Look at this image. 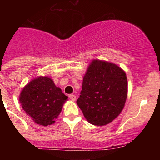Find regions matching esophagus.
Segmentation results:
<instances>
[{"instance_id": "1", "label": "esophagus", "mask_w": 160, "mask_h": 160, "mask_svg": "<svg viewBox=\"0 0 160 160\" xmlns=\"http://www.w3.org/2000/svg\"><path fill=\"white\" fill-rule=\"evenodd\" d=\"M69 98H70L72 101H76V100H77V97L74 94H70L69 95Z\"/></svg>"}]
</instances>
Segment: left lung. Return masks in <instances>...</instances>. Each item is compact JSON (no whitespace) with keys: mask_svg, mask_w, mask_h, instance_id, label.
Listing matches in <instances>:
<instances>
[{"mask_svg":"<svg viewBox=\"0 0 160 160\" xmlns=\"http://www.w3.org/2000/svg\"><path fill=\"white\" fill-rule=\"evenodd\" d=\"M128 93L126 74L115 64L93 60L83 77L77 104L87 120L105 125L119 115Z\"/></svg>","mask_w":160,"mask_h":160,"instance_id":"left-lung-1","label":"left lung"}]
</instances>
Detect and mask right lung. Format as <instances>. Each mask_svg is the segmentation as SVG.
Returning a JSON list of instances; mask_svg holds the SVG:
<instances>
[{"label": "right lung", "instance_id": "1", "mask_svg": "<svg viewBox=\"0 0 160 160\" xmlns=\"http://www.w3.org/2000/svg\"><path fill=\"white\" fill-rule=\"evenodd\" d=\"M67 98L49 77H39L23 88L19 101L35 123L47 126L54 123Z\"/></svg>", "mask_w": 160, "mask_h": 160}]
</instances>
